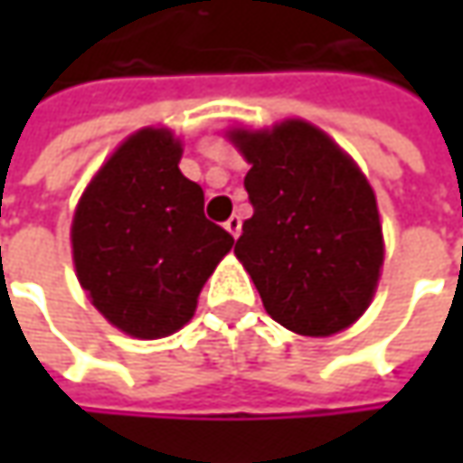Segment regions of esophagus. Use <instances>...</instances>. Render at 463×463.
I'll return each instance as SVG.
<instances>
[{
	"mask_svg": "<svg viewBox=\"0 0 463 463\" xmlns=\"http://www.w3.org/2000/svg\"><path fill=\"white\" fill-rule=\"evenodd\" d=\"M223 229H226V232H229V234H232V237L237 240V237H240V232H241V219H240V216H229V219L223 222Z\"/></svg>",
	"mask_w": 463,
	"mask_h": 463,
	"instance_id": "34e87169",
	"label": "esophagus"
}]
</instances>
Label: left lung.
<instances>
[{
	"label": "left lung",
	"instance_id": "8db88e82",
	"mask_svg": "<svg viewBox=\"0 0 463 463\" xmlns=\"http://www.w3.org/2000/svg\"><path fill=\"white\" fill-rule=\"evenodd\" d=\"M252 165L244 187L252 219L234 255L265 311L291 332L327 337L371 304L383 265L376 195L325 131L283 120L270 131H229Z\"/></svg>",
	"mask_w": 463,
	"mask_h": 463
}]
</instances>
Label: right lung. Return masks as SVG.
Wrapping results in <instances>:
<instances>
[{
    "instance_id": "add662e5",
    "label": "right lung",
    "mask_w": 463,
    "mask_h": 463,
    "mask_svg": "<svg viewBox=\"0 0 463 463\" xmlns=\"http://www.w3.org/2000/svg\"><path fill=\"white\" fill-rule=\"evenodd\" d=\"M167 128L128 136L87 185L71 222L81 288L120 332L156 340L190 322L234 237L203 213Z\"/></svg>"
}]
</instances>
